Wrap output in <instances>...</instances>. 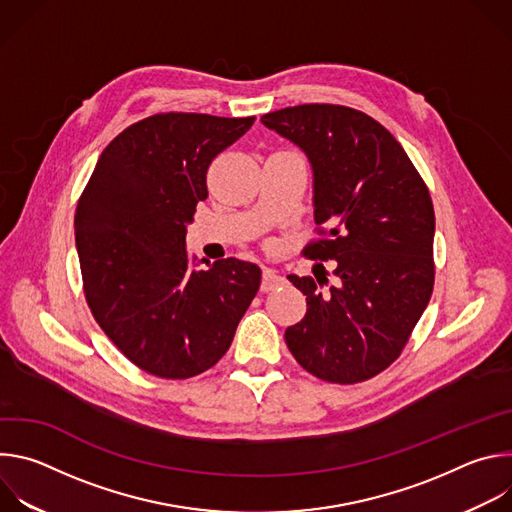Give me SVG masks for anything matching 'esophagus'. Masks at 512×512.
<instances>
[{"mask_svg": "<svg viewBox=\"0 0 512 512\" xmlns=\"http://www.w3.org/2000/svg\"><path fill=\"white\" fill-rule=\"evenodd\" d=\"M283 283H285V279H283V275L277 269L263 267V279H261V289L263 291H271V289H275V287H279Z\"/></svg>", "mask_w": 512, "mask_h": 512, "instance_id": "esophagus-1", "label": "esophagus"}]
</instances>
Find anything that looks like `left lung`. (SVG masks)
Masks as SVG:
<instances>
[{"mask_svg": "<svg viewBox=\"0 0 512 512\" xmlns=\"http://www.w3.org/2000/svg\"><path fill=\"white\" fill-rule=\"evenodd\" d=\"M261 121L298 143L312 164L320 237L302 253L332 261L336 277L324 289L326 275H287L304 291L308 310L285 330V344L322 381L373 379L399 358L431 298L429 190L401 143L367 113L310 103Z\"/></svg>", "mask_w": 512, "mask_h": 512, "instance_id": "8db88e82", "label": "left lung"}]
</instances>
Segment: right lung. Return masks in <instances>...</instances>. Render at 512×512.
Masks as SVG:
<instances>
[{"label": "right lung", "mask_w": 512, "mask_h": 512, "mask_svg": "<svg viewBox=\"0 0 512 512\" xmlns=\"http://www.w3.org/2000/svg\"><path fill=\"white\" fill-rule=\"evenodd\" d=\"M255 117L158 113L103 150L75 214L87 304L111 342L141 371L196 377L223 358L253 302L261 269L218 259L200 269L186 225L208 196L210 162Z\"/></svg>", "instance_id": "1"}]
</instances>
